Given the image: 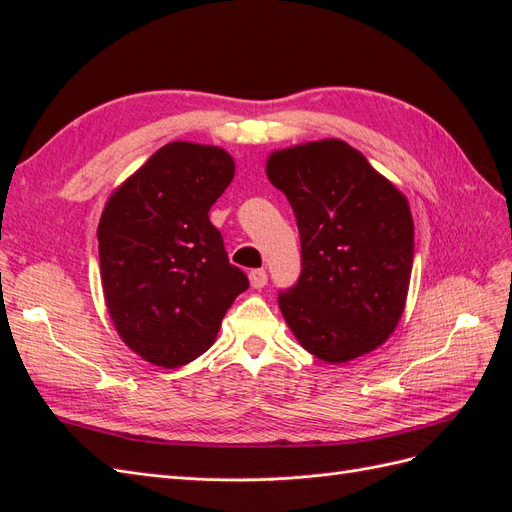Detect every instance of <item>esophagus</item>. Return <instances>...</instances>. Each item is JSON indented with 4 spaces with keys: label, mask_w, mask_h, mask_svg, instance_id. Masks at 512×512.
<instances>
[{
    "label": "esophagus",
    "mask_w": 512,
    "mask_h": 512,
    "mask_svg": "<svg viewBox=\"0 0 512 512\" xmlns=\"http://www.w3.org/2000/svg\"><path fill=\"white\" fill-rule=\"evenodd\" d=\"M250 284L252 288H265L267 286V271L265 269H254L250 271Z\"/></svg>",
    "instance_id": "obj_1"
}]
</instances>
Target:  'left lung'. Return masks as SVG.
Returning <instances> with one entry per match:
<instances>
[{"label":"left lung","mask_w":512,"mask_h":512,"mask_svg":"<svg viewBox=\"0 0 512 512\" xmlns=\"http://www.w3.org/2000/svg\"><path fill=\"white\" fill-rule=\"evenodd\" d=\"M267 177L286 194L301 235V275L277 297L294 337L333 365L384 344L412 273L406 196L337 138L273 151Z\"/></svg>","instance_id":"obj_1"}]
</instances>
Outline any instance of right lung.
<instances>
[{"instance_id": "right-lung-1", "label": "right lung", "mask_w": 512, "mask_h": 512, "mask_svg": "<svg viewBox=\"0 0 512 512\" xmlns=\"http://www.w3.org/2000/svg\"><path fill=\"white\" fill-rule=\"evenodd\" d=\"M235 177L222 147L175 141L123 181L98 224L100 277L119 337L145 361L175 369L207 352L247 290L209 209Z\"/></svg>"}]
</instances>
